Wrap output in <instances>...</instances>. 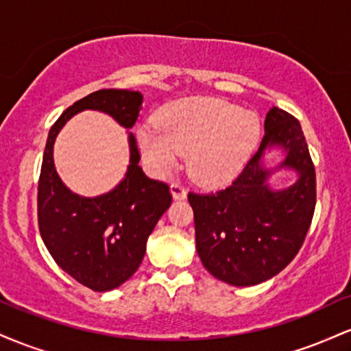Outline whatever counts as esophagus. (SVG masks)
<instances>
[{
    "mask_svg": "<svg viewBox=\"0 0 351 351\" xmlns=\"http://www.w3.org/2000/svg\"><path fill=\"white\" fill-rule=\"evenodd\" d=\"M171 195L175 199H184L186 198V188L178 181H175V183H171Z\"/></svg>",
    "mask_w": 351,
    "mask_h": 351,
    "instance_id": "1",
    "label": "esophagus"
}]
</instances>
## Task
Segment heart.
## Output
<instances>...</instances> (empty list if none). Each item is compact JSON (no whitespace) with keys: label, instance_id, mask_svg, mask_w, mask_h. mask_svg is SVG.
<instances>
[{"label":"heart","instance_id":"b5f03b06","mask_svg":"<svg viewBox=\"0 0 351 351\" xmlns=\"http://www.w3.org/2000/svg\"><path fill=\"white\" fill-rule=\"evenodd\" d=\"M156 125L138 130L145 160L156 171L171 170L188 153L189 171L204 183H224L239 175L261 140V120L224 100L181 99L168 104Z\"/></svg>","mask_w":351,"mask_h":351}]
</instances>
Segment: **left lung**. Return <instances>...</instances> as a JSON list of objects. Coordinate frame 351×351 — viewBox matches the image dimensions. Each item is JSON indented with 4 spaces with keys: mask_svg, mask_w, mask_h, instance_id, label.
<instances>
[{
    "mask_svg": "<svg viewBox=\"0 0 351 351\" xmlns=\"http://www.w3.org/2000/svg\"><path fill=\"white\" fill-rule=\"evenodd\" d=\"M259 150L228 188L215 193L189 191L195 215L196 251L209 274L226 284L256 285L277 276L300 251L317 203L315 167L299 120L272 107L265 115ZM280 146L300 180L274 192L262 163L265 147Z\"/></svg>",
    "mask_w": 351,
    "mask_h": 351,
    "instance_id": "1",
    "label": "left lung"
}]
</instances>
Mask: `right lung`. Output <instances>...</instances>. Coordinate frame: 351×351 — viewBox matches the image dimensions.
<instances>
[{"label":"right lung","mask_w":351,"mask_h":351,"mask_svg":"<svg viewBox=\"0 0 351 351\" xmlns=\"http://www.w3.org/2000/svg\"><path fill=\"white\" fill-rule=\"evenodd\" d=\"M143 95L125 88H102L77 100L56 120L47 136L38 184L39 232L52 259L79 284L107 292L130 279L142 264L148 236L170 208L167 183L152 180L138 167L140 152L134 135L130 165L112 191L95 198L75 195L59 178L52 160L54 140L77 112H106L132 128L142 110Z\"/></svg>","instance_id":"right-lung-1"}]
</instances>
